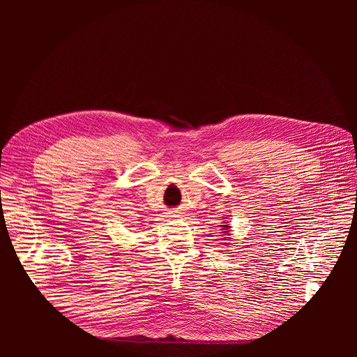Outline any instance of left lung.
Instances as JSON below:
<instances>
[{"instance_id":"obj_1","label":"left lung","mask_w":357,"mask_h":357,"mask_svg":"<svg viewBox=\"0 0 357 357\" xmlns=\"http://www.w3.org/2000/svg\"><path fill=\"white\" fill-rule=\"evenodd\" d=\"M222 227H223V230H225V233H229V231H227V230H229V229H230V226H229V225H222ZM229 238H230V237H226V238H225V240H229Z\"/></svg>"}]
</instances>
